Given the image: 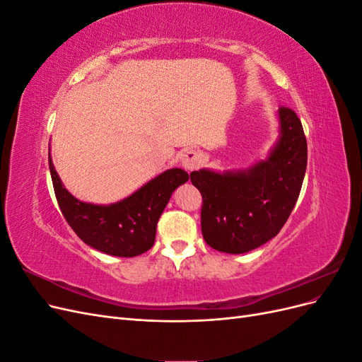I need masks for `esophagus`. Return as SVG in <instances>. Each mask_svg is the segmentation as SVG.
Segmentation results:
<instances>
[{
	"label": "esophagus",
	"mask_w": 362,
	"mask_h": 362,
	"mask_svg": "<svg viewBox=\"0 0 362 362\" xmlns=\"http://www.w3.org/2000/svg\"><path fill=\"white\" fill-rule=\"evenodd\" d=\"M201 163H202V156L199 154L198 151H193V149L185 152V154L181 158L182 168L187 172H193V170L198 169L201 166Z\"/></svg>",
	"instance_id": "esophagus-1"
}]
</instances>
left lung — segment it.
<instances>
[{
  "instance_id": "8db88e82",
  "label": "left lung",
  "mask_w": 362,
  "mask_h": 362,
  "mask_svg": "<svg viewBox=\"0 0 362 362\" xmlns=\"http://www.w3.org/2000/svg\"><path fill=\"white\" fill-rule=\"evenodd\" d=\"M279 137L264 160L246 169H199L190 181L202 194L201 228L208 246L245 254L276 237L299 198L306 170V139L291 108L278 110Z\"/></svg>"
}]
</instances>
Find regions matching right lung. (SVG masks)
I'll list each match as a JSON object with an SVG mask.
<instances>
[{
    "label": "right lung",
    "instance_id": "add662e5",
    "mask_svg": "<svg viewBox=\"0 0 362 362\" xmlns=\"http://www.w3.org/2000/svg\"><path fill=\"white\" fill-rule=\"evenodd\" d=\"M49 172L60 210L86 245L113 257H137L156 242L157 222L172 193L189 181V173L173 168L157 175L127 198L108 205L76 199L64 187L51 154Z\"/></svg>",
    "mask_w": 362,
    "mask_h": 362
}]
</instances>
